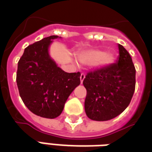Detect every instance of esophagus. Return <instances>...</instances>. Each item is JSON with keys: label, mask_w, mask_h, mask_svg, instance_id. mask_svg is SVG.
I'll return each mask as SVG.
<instances>
[{"label": "esophagus", "mask_w": 152, "mask_h": 152, "mask_svg": "<svg viewBox=\"0 0 152 152\" xmlns=\"http://www.w3.org/2000/svg\"><path fill=\"white\" fill-rule=\"evenodd\" d=\"M80 83L82 84L83 80H84V79L86 78V74H85L84 72L81 73V74H80Z\"/></svg>", "instance_id": "obj_1"}]
</instances>
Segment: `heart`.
Segmentation results:
<instances>
[{"label":"heart","instance_id":"b5f03b06","mask_svg":"<svg viewBox=\"0 0 152 152\" xmlns=\"http://www.w3.org/2000/svg\"><path fill=\"white\" fill-rule=\"evenodd\" d=\"M77 58L80 63L85 64H95L104 66L112 62L113 58L109 53H104L101 50H92L84 51L77 55Z\"/></svg>","mask_w":152,"mask_h":152}]
</instances>
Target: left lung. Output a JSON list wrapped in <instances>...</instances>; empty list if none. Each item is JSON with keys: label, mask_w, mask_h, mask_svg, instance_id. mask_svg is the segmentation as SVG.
Instances as JSON below:
<instances>
[{"label": "left lung", "mask_w": 152, "mask_h": 152, "mask_svg": "<svg viewBox=\"0 0 152 152\" xmlns=\"http://www.w3.org/2000/svg\"><path fill=\"white\" fill-rule=\"evenodd\" d=\"M115 63L89 72L83 80L86 87L85 110L93 121L112 120L129 105L136 84V70L130 54L119 45Z\"/></svg>", "instance_id": "8db88e82"}]
</instances>
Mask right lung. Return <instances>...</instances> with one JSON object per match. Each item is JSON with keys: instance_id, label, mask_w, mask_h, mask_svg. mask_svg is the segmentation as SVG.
I'll return each mask as SVG.
<instances>
[{"instance_id": "obj_1", "label": "right lung", "mask_w": 152, "mask_h": 152, "mask_svg": "<svg viewBox=\"0 0 152 152\" xmlns=\"http://www.w3.org/2000/svg\"><path fill=\"white\" fill-rule=\"evenodd\" d=\"M50 36L28 45L18 63L16 81L23 102L32 113L53 119L63 112L64 104L80 84V72L67 73L50 58Z\"/></svg>"}]
</instances>
